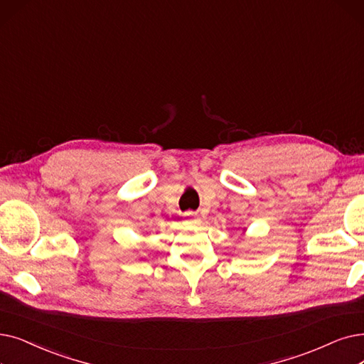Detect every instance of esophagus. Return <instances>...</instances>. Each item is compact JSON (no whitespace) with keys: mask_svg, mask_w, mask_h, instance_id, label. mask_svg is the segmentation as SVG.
<instances>
[{"mask_svg":"<svg viewBox=\"0 0 364 364\" xmlns=\"http://www.w3.org/2000/svg\"><path fill=\"white\" fill-rule=\"evenodd\" d=\"M186 223L192 225V226H198V225H200V220L195 213H187L186 214Z\"/></svg>","mask_w":364,"mask_h":364,"instance_id":"34e87169","label":"esophagus"}]
</instances>
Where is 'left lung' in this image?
<instances>
[{"label": "left lung", "mask_w": 364, "mask_h": 364, "mask_svg": "<svg viewBox=\"0 0 364 364\" xmlns=\"http://www.w3.org/2000/svg\"><path fill=\"white\" fill-rule=\"evenodd\" d=\"M244 232H245V228H244V229H242V233H244Z\"/></svg>", "instance_id": "1"}]
</instances>
